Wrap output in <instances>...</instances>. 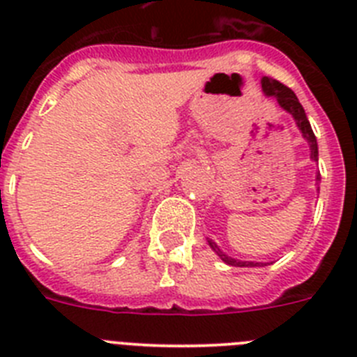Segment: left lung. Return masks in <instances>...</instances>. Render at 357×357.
<instances>
[{
  "label": "left lung",
  "mask_w": 357,
  "mask_h": 357,
  "mask_svg": "<svg viewBox=\"0 0 357 357\" xmlns=\"http://www.w3.org/2000/svg\"><path fill=\"white\" fill-rule=\"evenodd\" d=\"M261 85H263V91L266 96L275 98L277 103H279V105L282 107L286 112H289V114L293 116V119H295V123H296V127H298V130L302 132V137L307 141L309 148H311V159L318 160L317 137H314L313 128H311V125H309L304 107L301 105V102H298V98L295 96V93H293L289 87H286L284 84H280V82L273 80V78H268V77H264L263 80H261ZM318 182H320V173L317 175V184ZM209 245H211V248H213V250L220 255V259H222L223 263L230 264V266H247V268L248 266H264V263L239 261V259H234V257H229V255H227L225 252L220 250V248L216 247V243L211 241V239H209Z\"/></svg>",
  "instance_id": "obj_1"
}]
</instances>
